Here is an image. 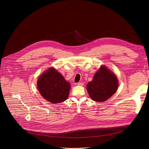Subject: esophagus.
Segmentation results:
<instances>
[{
  "instance_id": "34e87169",
  "label": "esophagus",
  "mask_w": 149,
  "mask_h": 149,
  "mask_svg": "<svg viewBox=\"0 0 149 149\" xmlns=\"http://www.w3.org/2000/svg\"><path fill=\"white\" fill-rule=\"evenodd\" d=\"M77 85H78V86H82L84 85V83L83 82H78Z\"/></svg>"
}]
</instances>
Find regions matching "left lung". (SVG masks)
<instances>
[{"mask_svg": "<svg viewBox=\"0 0 149 149\" xmlns=\"http://www.w3.org/2000/svg\"><path fill=\"white\" fill-rule=\"evenodd\" d=\"M118 87L116 75L105 66L102 65L95 74L93 79L87 84V90L93 101L103 102L114 94Z\"/></svg>", "mask_w": 149, "mask_h": 149, "instance_id": "1", "label": "left lung"}]
</instances>
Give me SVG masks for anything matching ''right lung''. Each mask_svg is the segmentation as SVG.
<instances>
[{
	"label": "right lung",
	"mask_w": 149,
	"mask_h": 149,
	"mask_svg": "<svg viewBox=\"0 0 149 149\" xmlns=\"http://www.w3.org/2000/svg\"><path fill=\"white\" fill-rule=\"evenodd\" d=\"M37 87L43 98L53 104H58L67 99L71 85L55 68H50L39 77Z\"/></svg>",
	"instance_id": "add662e5"
}]
</instances>
